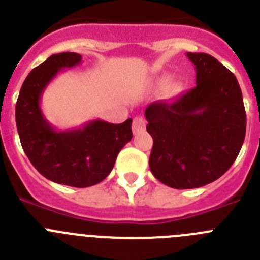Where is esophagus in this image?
I'll list each match as a JSON object with an SVG mask.
<instances>
[{
  "label": "esophagus",
  "mask_w": 260,
  "mask_h": 260,
  "mask_svg": "<svg viewBox=\"0 0 260 260\" xmlns=\"http://www.w3.org/2000/svg\"><path fill=\"white\" fill-rule=\"evenodd\" d=\"M144 128H146V121L142 117H135L133 121V133L135 135L141 134L142 132H144Z\"/></svg>",
  "instance_id": "obj_1"
}]
</instances>
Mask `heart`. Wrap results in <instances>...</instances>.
Returning <instances> with one entry per match:
<instances>
[{"mask_svg":"<svg viewBox=\"0 0 260 260\" xmlns=\"http://www.w3.org/2000/svg\"><path fill=\"white\" fill-rule=\"evenodd\" d=\"M171 75L169 74H162L160 77H157L155 79V83H153V87L155 88H160V87H164L165 84L168 83ZM181 91V83L178 80H173L171 83H168L167 87H165V96H173L176 93H178Z\"/></svg>","mask_w":260,"mask_h":260,"instance_id":"1","label":"heart"}]
</instances>
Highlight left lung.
Listing matches in <instances>:
<instances>
[{"instance_id": "left-lung-1", "label": "left lung", "mask_w": 260, "mask_h": 260, "mask_svg": "<svg viewBox=\"0 0 260 260\" xmlns=\"http://www.w3.org/2000/svg\"><path fill=\"white\" fill-rule=\"evenodd\" d=\"M197 86L180 98L146 108L153 139L150 169L173 189H195L228 171L246 134V112L237 78L207 53H186Z\"/></svg>"}]
</instances>
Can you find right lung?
Here are the masks:
<instances>
[{"mask_svg":"<svg viewBox=\"0 0 260 260\" xmlns=\"http://www.w3.org/2000/svg\"><path fill=\"white\" fill-rule=\"evenodd\" d=\"M80 62L78 53H57L34 69L20 88L15 121L23 151L39 173L61 185L88 187L113 169L118 152L132 141L133 119L122 123L93 119L73 130L53 128L41 112V95L62 69Z\"/></svg>","mask_w":260,"mask_h":260,"instance_id":"right-lung-1","label":"right lung"}]
</instances>
